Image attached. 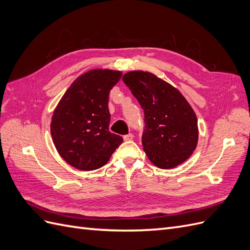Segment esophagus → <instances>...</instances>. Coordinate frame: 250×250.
<instances>
[{
	"label": "esophagus",
	"mask_w": 250,
	"mask_h": 250,
	"mask_svg": "<svg viewBox=\"0 0 250 250\" xmlns=\"http://www.w3.org/2000/svg\"><path fill=\"white\" fill-rule=\"evenodd\" d=\"M123 139H124V141H131L133 139V134L132 133H128V134L124 135Z\"/></svg>",
	"instance_id": "34e87169"
}]
</instances>
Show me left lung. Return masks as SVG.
<instances>
[{"instance_id":"8db88e82","label":"left lung","mask_w":250,"mask_h":250,"mask_svg":"<svg viewBox=\"0 0 250 250\" xmlns=\"http://www.w3.org/2000/svg\"><path fill=\"white\" fill-rule=\"evenodd\" d=\"M123 81L144 110L142 144L150 162L161 169L183 164L197 146V118L178 89L143 72H128Z\"/></svg>"}]
</instances>
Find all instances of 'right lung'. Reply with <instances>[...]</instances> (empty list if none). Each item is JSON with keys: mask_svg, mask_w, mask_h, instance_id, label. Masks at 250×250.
<instances>
[{"mask_svg": "<svg viewBox=\"0 0 250 250\" xmlns=\"http://www.w3.org/2000/svg\"><path fill=\"white\" fill-rule=\"evenodd\" d=\"M122 77L111 70H92L67 88L54 110L51 134L63 160L82 171L106 164L123 138L108 129V95Z\"/></svg>", "mask_w": 250, "mask_h": 250, "instance_id": "1", "label": "right lung"}]
</instances>
